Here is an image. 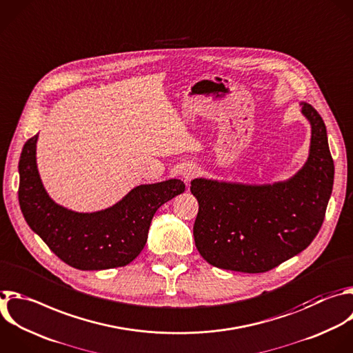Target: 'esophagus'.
Returning <instances> with one entry per match:
<instances>
[{
  "label": "esophagus",
  "instance_id": "1",
  "mask_svg": "<svg viewBox=\"0 0 353 353\" xmlns=\"http://www.w3.org/2000/svg\"><path fill=\"white\" fill-rule=\"evenodd\" d=\"M198 166L195 165V163H185L184 166H183V169H181V176H183V179L188 183V181H191V179H194L195 177V174L198 173Z\"/></svg>",
  "mask_w": 353,
  "mask_h": 353
}]
</instances>
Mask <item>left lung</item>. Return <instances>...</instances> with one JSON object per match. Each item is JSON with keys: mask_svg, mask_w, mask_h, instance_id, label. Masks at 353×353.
<instances>
[{"mask_svg": "<svg viewBox=\"0 0 353 353\" xmlns=\"http://www.w3.org/2000/svg\"><path fill=\"white\" fill-rule=\"evenodd\" d=\"M312 128L309 157L290 179L244 184L194 179L199 209L194 240L214 268L265 273L306 250L323 224L334 183L327 130L317 110L302 102Z\"/></svg>", "mask_w": 353, "mask_h": 353, "instance_id": "1", "label": "left lung"}]
</instances>
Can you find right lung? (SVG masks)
<instances>
[{"label": "right lung", "instance_id": "1", "mask_svg": "<svg viewBox=\"0 0 353 353\" xmlns=\"http://www.w3.org/2000/svg\"><path fill=\"white\" fill-rule=\"evenodd\" d=\"M39 134L19 159V205L29 227L65 263L79 270L122 268L144 250L151 220L185 185L179 179L134 187L113 206L81 213L58 205L46 191L36 162Z\"/></svg>", "mask_w": 353, "mask_h": 353}]
</instances>
